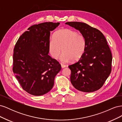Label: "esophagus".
Listing matches in <instances>:
<instances>
[{"label":"esophagus","mask_w":122,"mask_h":122,"mask_svg":"<svg viewBox=\"0 0 122 122\" xmlns=\"http://www.w3.org/2000/svg\"><path fill=\"white\" fill-rule=\"evenodd\" d=\"M61 67L62 68H65L66 67V66L65 65H64V64H61Z\"/></svg>","instance_id":"34e87169"}]
</instances>
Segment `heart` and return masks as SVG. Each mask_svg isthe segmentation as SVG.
I'll return each instance as SVG.
<instances>
[{"label":"heart","instance_id":"b5f03b06","mask_svg":"<svg viewBox=\"0 0 122 122\" xmlns=\"http://www.w3.org/2000/svg\"><path fill=\"white\" fill-rule=\"evenodd\" d=\"M86 40L82 35L70 29H64L55 33L49 41L48 48L51 56L57 60L62 51L61 61L68 62L78 60L86 48Z\"/></svg>","mask_w":122,"mask_h":122}]
</instances>
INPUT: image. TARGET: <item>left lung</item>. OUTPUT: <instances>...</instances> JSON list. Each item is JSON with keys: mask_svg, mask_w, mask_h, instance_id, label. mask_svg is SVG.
Segmentation results:
<instances>
[{"mask_svg": "<svg viewBox=\"0 0 122 122\" xmlns=\"http://www.w3.org/2000/svg\"><path fill=\"white\" fill-rule=\"evenodd\" d=\"M65 24L79 30L86 43L79 60L69 66L71 83L77 90L86 93L100 89L112 71V54L105 36L86 23L68 22Z\"/></svg>", "mask_w": 122, "mask_h": 122, "instance_id": "1", "label": "left lung"}]
</instances>
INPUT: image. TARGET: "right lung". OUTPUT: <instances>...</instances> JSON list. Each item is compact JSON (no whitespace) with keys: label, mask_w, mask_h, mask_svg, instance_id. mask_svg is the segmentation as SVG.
Instances as JSON below:
<instances>
[{"label":"right lung","mask_w":122,"mask_h":122,"mask_svg":"<svg viewBox=\"0 0 122 122\" xmlns=\"http://www.w3.org/2000/svg\"><path fill=\"white\" fill-rule=\"evenodd\" d=\"M60 24L49 22L33 25L20 36L15 46L13 72L23 89L31 95L49 92L61 71V65L48 55L50 31Z\"/></svg>","instance_id":"1"}]
</instances>
